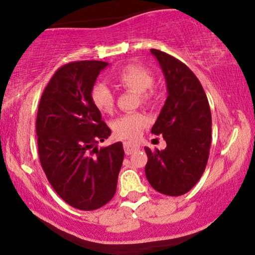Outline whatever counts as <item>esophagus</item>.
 Returning <instances> with one entry per match:
<instances>
[{
    "label": "esophagus",
    "instance_id": "esophagus-1",
    "mask_svg": "<svg viewBox=\"0 0 255 255\" xmlns=\"http://www.w3.org/2000/svg\"><path fill=\"white\" fill-rule=\"evenodd\" d=\"M124 148H125V153L127 155H130L132 153H135L136 151H138L140 148V145L136 144V143H131V142H125L124 143Z\"/></svg>",
    "mask_w": 255,
    "mask_h": 255
}]
</instances>
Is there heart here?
<instances>
[{"label": "heart", "instance_id": "obj_1", "mask_svg": "<svg viewBox=\"0 0 255 255\" xmlns=\"http://www.w3.org/2000/svg\"><path fill=\"white\" fill-rule=\"evenodd\" d=\"M116 83L139 95L144 104H151L154 95L149 88L154 84V76L146 67L132 63L121 69L115 77ZM91 101L100 112L111 113L115 108V96L104 84H96L92 88ZM148 123L147 116L143 112H130L117 118L112 124L116 136L121 139H136L142 134Z\"/></svg>", "mask_w": 255, "mask_h": 255}]
</instances>
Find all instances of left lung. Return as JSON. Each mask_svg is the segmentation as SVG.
Masks as SVG:
<instances>
[{"mask_svg": "<svg viewBox=\"0 0 255 255\" xmlns=\"http://www.w3.org/2000/svg\"><path fill=\"white\" fill-rule=\"evenodd\" d=\"M164 75L168 98L152 134L162 135L164 149L145 147V175L153 188L169 196L191 191L203 175L211 144V110L200 80L179 60L151 48Z\"/></svg>", "mask_w": 255, "mask_h": 255, "instance_id": "8db88e82", "label": "left lung"}]
</instances>
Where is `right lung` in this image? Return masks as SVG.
Returning a JSON list of instances; mask_svg holds the SVG:
<instances>
[{
    "mask_svg": "<svg viewBox=\"0 0 255 255\" xmlns=\"http://www.w3.org/2000/svg\"><path fill=\"white\" fill-rule=\"evenodd\" d=\"M108 62L77 61L52 77L39 101L36 134L40 164L61 199L92 211L112 200L125 152L123 143L96 147L111 135L91 92Z\"/></svg>",
    "mask_w": 255,
    "mask_h": 255,
    "instance_id": "obj_1",
    "label": "right lung"
}]
</instances>
